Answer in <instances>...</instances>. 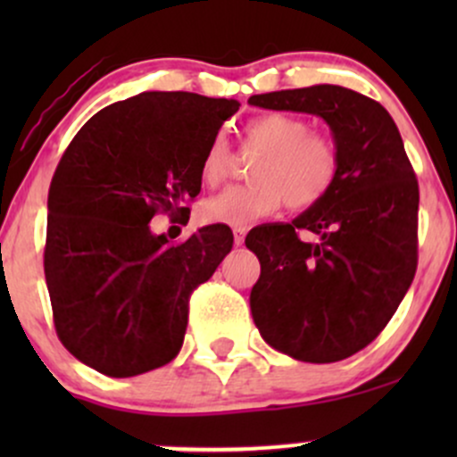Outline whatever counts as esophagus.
<instances>
[{
	"label": "esophagus",
	"mask_w": 457,
	"mask_h": 457,
	"mask_svg": "<svg viewBox=\"0 0 457 457\" xmlns=\"http://www.w3.org/2000/svg\"><path fill=\"white\" fill-rule=\"evenodd\" d=\"M245 228H236L234 229V245L236 246H240V245H243L245 243Z\"/></svg>",
	"instance_id": "esophagus-1"
}]
</instances>
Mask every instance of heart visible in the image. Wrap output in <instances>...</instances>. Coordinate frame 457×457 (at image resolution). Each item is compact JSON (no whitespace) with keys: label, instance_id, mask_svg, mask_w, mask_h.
<instances>
[{"label":"heart","instance_id":"heart-1","mask_svg":"<svg viewBox=\"0 0 457 457\" xmlns=\"http://www.w3.org/2000/svg\"><path fill=\"white\" fill-rule=\"evenodd\" d=\"M245 145L262 154L251 165L253 182L229 187L208 197L199 208L206 223L246 228L279 208L307 211L327 197L339 171V150L327 133L312 130L305 118L292 113H264L245 124ZM232 152L221 135L211 139L199 162V178L208 187L225 180Z\"/></svg>","mask_w":457,"mask_h":457}]
</instances>
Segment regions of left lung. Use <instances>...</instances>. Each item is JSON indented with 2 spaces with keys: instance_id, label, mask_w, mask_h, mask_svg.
<instances>
[{
  "instance_id": "8db88e82",
  "label": "left lung",
  "mask_w": 457,
  "mask_h": 457,
  "mask_svg": "<svg viewBox=\"0 0 457 457\" xmlns=\"http://www.w3.org/2000/svg\"><path fill=\"white\" fill-rule=\"evenodd\" d=\"M249 104L318 115L339 150L322 202L246 234L262 269L251 316L264 342L292 359H348L378 337L417 270L419 185L400 130L380 103L328 83L258 94ZM298 228L320 240L303 244Z\"/></svg>"
}]
</instances>
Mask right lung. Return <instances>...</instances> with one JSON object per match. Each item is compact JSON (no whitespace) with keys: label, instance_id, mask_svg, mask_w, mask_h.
<instances>
[{"label":"right lung","instance_id":"right-lung-1","mask_svg":"<svg viewBox=\"0 0 457 457\" xmlns=\"http://www.w3.org/2000/svg\"><path fill=\"white\" fill-rule=\"evenodd\" d=\"M238 107L141 92L92 115L66 148L46 202L45 279L57 337L81 363L129 378L180 353L191 292L211 279L234 236L206 225L171 245L150 221L159 211L188 221L204 150Z\"/></svg>","mask_w":457,"mask_h":457}]
</instances>
